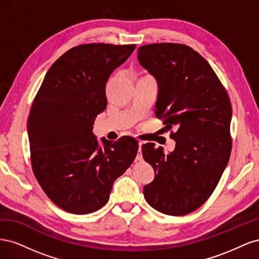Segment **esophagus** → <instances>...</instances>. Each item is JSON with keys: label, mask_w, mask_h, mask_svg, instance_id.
Segmentation results:
<instances>
[{"label": "esophagus", "mask_w": 259, "mask_h": 259, "mask_svg": "<svg viewBox=\"0 0 259 259\" xmlns=\"http://www.w3.org/2000/svg\"><path fill=\"white\" fill-rule=\"evenodd\" d=\"M144 143L143 142H139L138 143V154L136 156V161L138 162H142L143 161V155H142V148H143Z\"/></svg>", "instance_id": "obj_1"}]
</instances>
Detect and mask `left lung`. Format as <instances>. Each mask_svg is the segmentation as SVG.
Masks as SVG:
<instances>
[{"instance_id": "8db88e82", "label": "left lung", "mask_w": 259, "mask_h": 259, "mask_svg": "<svg viewBox=\"0 0 259 259\" xmlns=\"http://www.w3.org/2000/svg\"><path fill=\"white\" fill-rule=\"evenodd\" d=\"M139 64L159 84L155 116L176 142L168 154L154 144L143 156L155 178L145 186L149 205L163 214L183 216L204 204L228 164L231 103L208 62L190 46L153 43L138 49Z\"/></svg>"}]
</instances>
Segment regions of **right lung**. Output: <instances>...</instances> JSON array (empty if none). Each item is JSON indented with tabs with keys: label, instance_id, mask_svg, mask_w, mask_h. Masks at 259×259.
I'll return each mask as SVG.
<instances>
[{
	"label": "right lung",
	"instance_id": "obj_1",
	"mask_svg": "<svg viewBox=\"0 0 259 259\" xmlns=\"http://www.w3.org/2000/svg\"><path fill=\"white\" fill-rule=\"evenodd\" d=\"M135 44L89 43L74 46L54 62L30 108L28 135L33 174L61 209L90 214L109 200L114 180L135 160L138 142L103 138L93 125L107 107L108 77Z\"/></svg>",
	"mask_w": 259,
	"mask_h": 259
}]
</instances>
